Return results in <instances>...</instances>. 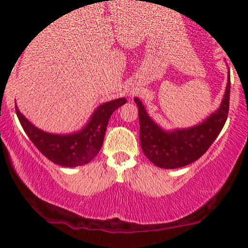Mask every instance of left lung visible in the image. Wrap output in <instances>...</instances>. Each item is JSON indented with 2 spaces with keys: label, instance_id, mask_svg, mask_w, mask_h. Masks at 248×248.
Masks as SVG:
<instances>
[{
  "label": "left lung",
  "instance_id": "1",
  "mask_svg": "<svg viewBox=\"0 0 248 248\" xmlns=\"http://www.w3.org/2000/svg\"><path fill=\"white\" fill-rule=\"evenodd\" d=\"M230 87L231 81L229 77L224 98L218 109L201 124L182 129H163L150 118L140 99L134 98L139 108L141 148L148 160L158 168L176 169L187 166L204 155L226 122Z\"/></svg>",
  "mask_w": 248,
  "mask_h": 248
}]
</instances>
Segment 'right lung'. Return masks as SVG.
I'll use <instances>...</instances> for the list:
<instances>
[{
	"instance_id": "add662e5",
	"label": "right lung",
	"mask_w": 248,
	"mask_h": 248,
	"mask_svg": "<svg viewBox=\"0 0 248 248\" xmlns=\"http://www.w3.org/2000/svg\"><path fill=\"white\" fill-rule=\"evenodd\" d=\"M127 102L126 98L107 101L95 108L80 130L69 134L47 133L33 126L16 106V114L32 143L46 158L62 167H80L98 155L104 143L110 115Z\"/></svg>"
}]
</instances>
